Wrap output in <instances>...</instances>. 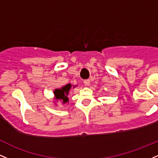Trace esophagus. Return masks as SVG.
<instances>
[{"label": "esophagus", "mask_w": 158, "mask_h": 158, "mask_svg": "<svg viewBox=\"0 0 158 158\" xmlns=\"http://www.w3.org/2000/svg\"><path fill=\"white\" fill-rule=\"evenodd\" d=\"M84 83H85V85L88 86L90 84H91V82H90L89 79H85V80H84Z\"/></svg>", "instance_id": "34e87169"}]
</instances>
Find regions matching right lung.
Instances as JSON below:
<instances>
[{
    "instance_id": "1",
    "label": "right lung",
    "mask_w": 158,
    "mask_h": 158,
    "mask_svg": "<svg viewBox=\"0 0 158 158\" xmlns=\"http://www.w3.org/2000/svg\"><path fill=\"white\" fill-rule=\"evenodd\" d=\"M70 88L71 85L68 84L67 85H65L64 87L60 88V89L55 90L54 94H55V98H56L57 100H59L60 101H62L64 103H66L68 100L67 95H68Z\"/></svg>"
}]
</instances>
